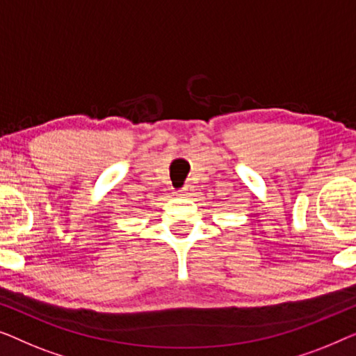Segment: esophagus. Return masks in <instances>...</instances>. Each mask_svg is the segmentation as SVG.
Listing matches in <instances>:
<instances>
[{
    "instance_id": "esophagus-1",
    "label": "esophagus",
    "mask_w": 356,
    "mask_h": 356,
    "mask_svg": "<svg viewBox=\"0 0 356 356\" xmlns=\"http://www.w3.org/2000/svg\"><path fill=\"white\" fill-rule=\"evenodd\" d=\"M190 192H192V188H190V185H185L184 188L179 190V195H180V197H187V195H188Z\"/></svg>"
}]
</instances>
